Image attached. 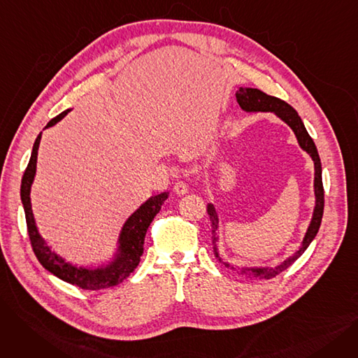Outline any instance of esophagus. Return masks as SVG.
I'll list each match as a JSON object with an SVG mask.
<instances>
[{"label": "esophagus", "instance_id": "34e87169", "mask_svg": "<svg viewBox=\"0 0 358 358\" xmlns=\"http://www.w3.org/2000/svg\"><path fill=\"white\" fill-rule=\"evenodd\" d=\"M174 193L178 194V196L187 194V193H189V185H187V184L182 182V181L176 182V185H174Z\"/></svg>", "mask_w": 358, "mask_h": 358}]
</instances>
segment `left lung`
Instances as JSON below:
<instances>
[{
    "instance_id": "8db88e82",
    "label": "left lung",
    "mask_w": 358,
    "mask_h": 358,
    "mask_svg": "<svg viewBox=\"0 0 358 358\" xmlns=\"http://www.w3.org/2000/svg\"><path fill=\"white\" fill-rule=\"evenodd\" d=\"M236 101L241 106V108L247 113H273L280 120H283L292 130L297 139L299 146L302 148L305 152L312 158L313 165H315V180H313V193H315V208H313V213H312V219L309 227L306 229V234L302 239V243H300L299 248L296 250V252H293L290 257H287L285 261H281L280 264L270 267V266H258V267H235L232 266L231 262H224L227 267H229L231 270L247 275V277H254V278H271L275 277L277 274H280L281 271H285L286 268H289L293 262L302 255L308 247L310 245V242L315 239L319 227H321L322 222V215H324V185H322V165H321V159H319V154L317 149L312 141V138L309 136L308 130L300 119V116L297 115V111L287 104L286 101L280 100L277 97L268 96V94L262 92L258 88H251V87H239L236 91ZM208 213L210 216V222H212V234H213V250L216 252V257L219 259H222L219 257V250L216 245V241L219 239V216H217V210L215 208L213 203H208Z\"/></svg>"
}]
</instances>
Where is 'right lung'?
I'll return each instance as SVG.
<instances>
[{
    "label": "right lung",
    "instance_id": "1",
    "mask_svg": "<svg viewBox=\"0 0 358 358\" xmlns=\"http://www.w3.org/2000/svg\"><path fill=\"white\" fill-rule=\"evenodd\" d=\"M69 111L71 108L62 111L59 116L53 117L46 124L45 129L52 127L58 122H61ZM41 139H42V131L34 141V145L31 149V157L24 171L23 180H22V189H20L22 203L26 213V222H27V232L31 241L34 255L49 273L66 281V283L75 285L81 289L101 290V289L120 285L122 281L126 280L138 267L141 255L143 254V242H145L146 231L149 228L150 222L154 220V217L161 210V206L168 199L169 193L164 192L155 196H150L126 219V222L123 223V227L120 229V234L116 242V248L113 251L111 258L107 264H101L97 267H91V266L85 267V266L73 264V262L66 261L62 255H59L55 250H52V247L48 245V242L41 235L39 228H37L34 215L31 210L30 192L36 177L37 150H39Z\"/></svg>",
    "mask_w": 358,
    "mask_h": 358
}]
</instances>
